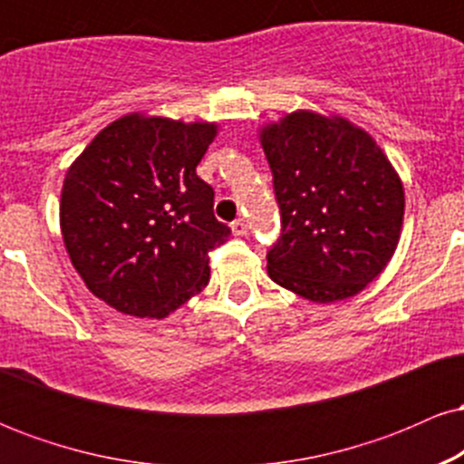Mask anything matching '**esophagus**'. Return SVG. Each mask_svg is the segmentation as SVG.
Segmentation results:
<instances>
[{
    "instance_id": "1",
    "label": "esophagus",
    "mask_w": 464,
    "mask_h": 464,
    "mask_svg": "<svg viewBox=\"0 0 464 464\" xmlns=\"http://www.w3.org/2000/svg\"><path fill=\"white\" fill-rule=\"evenodd\" d=\"M231 231H233V236H237V237L246 236V231H248L246 220H242V218H237V220L231 225Z\"/></svg>"
}]
</instances>
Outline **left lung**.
<instances>
[{
	"label": "left lung",
	"mask_w": 464,
	"mask_h": 464,
	"mask_svg": "<svg viewBox=\"0 0 464 464\" xmlns=\"http://www.w3.org/2000/svg\"><path fill=\"white\" fill-rule=\"evenodd\" d=\"M281 236L270 246L275 284L314 303L358 295L395 253L403 185L369 132L312 111L262 130Z\"/></svg>",
	"instance_id": "obj_1"
}]
</instances>
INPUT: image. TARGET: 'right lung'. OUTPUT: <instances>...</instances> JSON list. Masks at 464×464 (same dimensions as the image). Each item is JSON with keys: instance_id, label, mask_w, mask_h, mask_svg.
I'll return each instance as SVG.
<instances>
[{"instance_id": "right-lung-1", "label": "right lung", "mask_w": 464, "mask_h": 464, "mask_svg": "<svg viewBox=\"0 0 464 464\" xmlns=\"http://www.w3.org/2000/svg\"><path fill=\"white\" fill-rule=\"evenodd\" d=\"M216 124L124 115L67 169L61 231L73 268L117 312L165 318L209 284L231 228L196 174Z\"/></svg>"}]
</instances>
